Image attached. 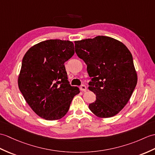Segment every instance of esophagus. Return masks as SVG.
<instances>
[{"label":"esophagus","mask_w":155,"mask_h":155,"mask_svg":"<svg viewBox=\"0 0 155 155\" xmlns=\"http://www.w3.org/2000/svg\"><path fill=\"white\" fill-rule=\"evenodd\" d=\"M80 90H81V91H84V92L86 91V86L85 85H84V84L81 85L80 86Z\"/></svg>","instance_id":"obj_1"}]
</instances>
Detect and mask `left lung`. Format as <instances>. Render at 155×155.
<instances>
[{
  "label": "left lung",
  "mask_w": 155,
  "mask_h": 155,
  "mask_svg": "<svg viewBox=\"0 0 155 155\" xmlns=\"http://www.w3.org/2000/svg\"><path fill=\"white\" fill-rule=\"evenodd\" d=\"M74 44L77 56L87 64L88 89L96 94L89 109L99 117L116 116L128 102L137 82L131 52L123 43L103 35Z\"/></svg>",
  "instance_id": "8db88e82"
}]
</instances>
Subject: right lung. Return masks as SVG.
I'll use <instances>...</instances> for the list:
<instances>
[{
  "mask_svg": "<svg viewBox=\"0 0 155 155\" xmlns=\"http://www.w3.org/2000/svg\"><path fill=\"white\" fill-rule=\"evenodd\" d=\"M74 53L72 41L48 39L31 47L23 57L19 89L31 108L45 120L63 117L80 92L69 84L64 64Z\"/></svg>",
  "mask_w": 155,
  "mask_h": 155,
  "instance_id": "add662e5",
  "label": "right lung"
}]
</instances>
